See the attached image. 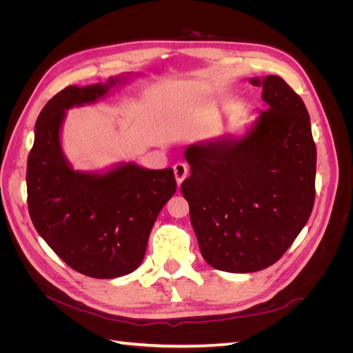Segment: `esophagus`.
<instances>
[{
  "mask_svg": "<svg viewBox=\"0 0 353 353\" xmlns=\"http://www.w3.org/2000/svg\"><path fill=\"white\" fill-rule=\"evenodd\" d=\"M174 174H175L176 184L179 185L187 178V175H188V166L185 163H183V162H178L174 166Z\"/></svg>",
  "mask_w": 353,
  "mask_h": 353,
  "instance_id": "esophagus-1",
  "label": "esophagus"
}]
</instances>
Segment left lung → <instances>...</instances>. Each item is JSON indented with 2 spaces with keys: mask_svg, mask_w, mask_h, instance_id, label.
I'll return each instance as SVG.
<instances>
[{
  "mask_svg": "<svg viewBox=\"0 0 353 353\" xmlns=\"http://www.w3.org/2000/svg\"><path fill=\"white\" fill-rule=\"evenodd\" d=\"M265 109L241 134L191 144L181 193L205 261L254 272L290 248L311 216L316 147L302 99L275 74L252 78Z\"/></svg>",
  "mask_w": 353,
  "mask_h": 353,
  "instance_id": "obj_1",
  "label": "left lung"
}]
</instances>
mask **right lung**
I'll use <instances>...</instances> for the list:
<instances>
[{
  "instance_id": "right-lung-1",
  "label": "right lung",
  "mask_w": 353,
  "mask_h": 353,
  "mask_svg": "<svg viewBox=\"0 0 353 353\" xmlns=\"http://www.w3.org/2000/svg\"><path fill=\"white\" fill-rule=\"evenodd\" d=\"M134 73L54 95L35 123L28 157L29 215L39 236L70 268L92 279L135 271L159 212L176 191L172 168L121 162L105 170H77L61 147L66 110L104 99Z\"/></svg>"
}]
</instances>
